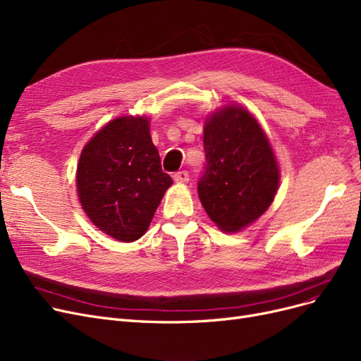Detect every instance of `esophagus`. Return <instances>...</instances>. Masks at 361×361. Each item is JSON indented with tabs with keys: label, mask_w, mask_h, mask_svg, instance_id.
<instances>
[{
	"label": "esophagus",
	"mask_w": 361,
	"mask_h": 361,
	"mask_svg": "<svg viewBox=\"0 0 361 361\" xmlns=\"http://www.w3.org/2000/svg\"><path fill=\"white\" fill-rule=\"evenodd\" d=\"M173 181L176 183H188L189 181V172L188 171H180L173 173Z\"/></svg>",
	"instance_id": "34e87169"
}]
</instances>
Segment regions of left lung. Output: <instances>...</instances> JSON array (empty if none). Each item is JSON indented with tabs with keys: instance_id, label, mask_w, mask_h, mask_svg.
<instances>
[{
	"instance_id": "left-lung-1",
	"label": "left lung",
	"mask_w": 361,
	"mask_h": 361,
	"mask_svg": "<svg viewBox=\"0 0 361 361\" xmlns=\"http://www.w3.org/2000/svg\"><path fill=\"white\" fill-rule=\"evenodd\" d=\"M204 151L197 195L207 214L225 232L249 226L271 205L281 178L269 137L249 111L228 104L207 118Z\"/></svg>"
}]
</instances>
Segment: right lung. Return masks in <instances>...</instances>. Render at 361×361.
I'll return each mask as SVG.
<instances>
[{
	"mask_svg": "<svg viewBox=\"0 0 361 361\" xmlns=\"http://www.w3.org/2000/svg\"><path fill=\"white\" fill-rule=\"evenodd\" d=\"M171 184L145 117L109 121L79 157V202L92 224L118 241L130 243L145 234Z\"/></svg>",
	"mask_w": 361,
	"mask_h": 361,
	"instance_id": "obj_1",
	"label": "right lung"
}]
</instances>
